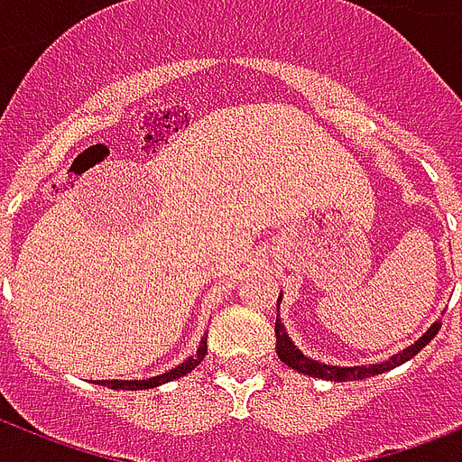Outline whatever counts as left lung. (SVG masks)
<instances>
[{
	"label": "left lung",
	"mask_w": 462,
	"mask_h": 462,
	"mask_svg": "<svg viewBox=\"0 0 462 462\" xmlns=\"http://www.w3.org/2000/svg\"><path fill=\"white\" fill-rule=\"evenodd\" d=\"M278 302H281V297H278ZM439 328H441V323H431L430 330L424 333L415 345H410L402 352L393 355V357H388L386 362H381V365H369V366H330L323 365V362H316V359H309L307 355L297 350L295 343L290 340V336L285 333V326L281 323V319L275 316V352H278V357L290 366V369H297L300 374H307V376H316V379H326V381H357V379H369V376H376V374H383L388 369H395V366L405 365L408 359H412L417 352L422 350L424 345L431 343V337L437 336Z\"/></svg>",
	"instance_id": "8db88e82"
}]
</instances>
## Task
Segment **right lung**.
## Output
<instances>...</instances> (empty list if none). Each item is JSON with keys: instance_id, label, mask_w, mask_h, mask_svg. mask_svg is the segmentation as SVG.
I'll return each mask as SVG.
<instances>
[{"instance_id": "add662e5", "label": "right lung", "mask_w": 462, "mask_h": 462, "mask_svg": "<svg viewBox=\"0 0 462 462\" xmlns=\"http://www.w3.org/2000/svg\"><path fill=\"white\" fill-rule=\"evenodd\" d=\"M206 340H208V336L203 337L194 357L184 359L180 366H174V369H170V372H165V374H160V376H151V379H134V381H100V383L107 388H122V391H143V388L162 386V383H167V381L180 379V376H184V374L191 372L194 366L201 365V359L206 357V350H208V347H206Z\"/></svg>"}]
</instances>
